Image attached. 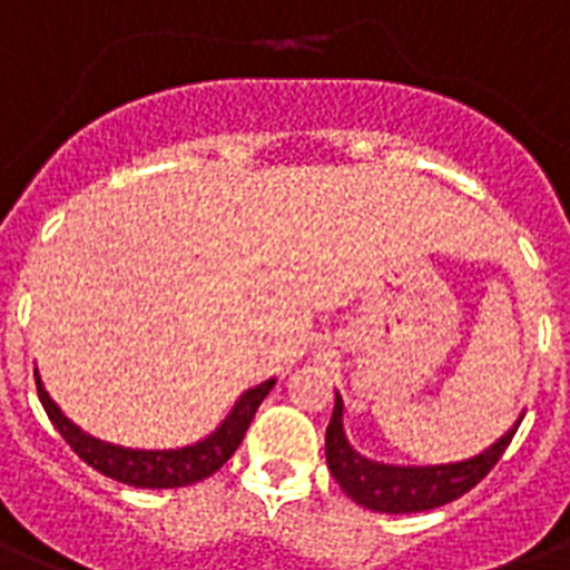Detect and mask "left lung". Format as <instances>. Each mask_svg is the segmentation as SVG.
<instances>
[{
	"mask_svg": "<svg viewBox=\"0 0 570 570\" xmlns=\"http://www.w3.org/2000/svg\"><path fill=\"white\" fill-rule=\"evenodd\" d=\"M518 425L521 420L514 423L512 432L503 434L491 450L476 459L459 461V464H438V468H393V464L364 459L348 446L346 432H343V399L337 393L334 414L325 429V459H328L331 476L337 479L340 488L357 505L387 514L429 512V509L459 500L470 488H476L494 470L497 461L503 459Z\"/></svg>",
	"mask_w": 570,
	"mask_h": 570,
	"instance_id": "1",
	"label": "left lung"
}]
</instances>
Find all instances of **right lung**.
<instances>
[{
  "mask_svg": "<svg viewBox=\"0 0 570 570\" xmlns=\"http://www.w3.org/2000/svg\"><path fill=\"white\" fill-rule=\"evenodd\" d=\"M35 379H38V373H35ZM272 387H275V379L263 381L257 387H250L248 393H242V399L236 402L230 416H227L206 441L183 446V450L147 452L111 446V443L97 441L91 434H85L82 429H76V425L58 411V405L49 399V393L43 390V384H40L38 379L40 405H43L47 416L58 429V434L70 443V450H73L85 464H91L94 470H100L102 476L118 479L124 485L136 488H183L195 485V482H200V479L206 476H213L215 470L222 468L224 461L236 452V446H239L245 432H248L250 420L257 414L259 402L268 396V390Z\"/></svg>",
  "mask_w": 570,
  "mask_h": 570,
  "instance_id": "1",
  "label": "right lung"
}]
</instances>
